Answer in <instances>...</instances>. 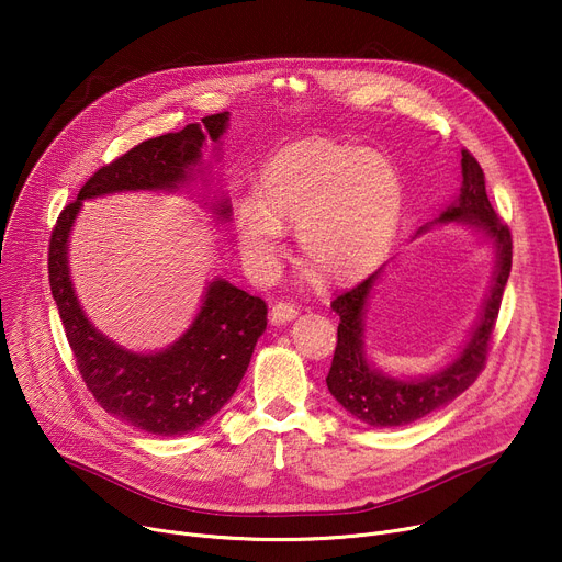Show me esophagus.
<instances>
[{"label":"esophagus","mask_w":562,"mask_h":562,"mask_svg":"<svg viewBox=\"0 0 562 562\" xmlns=\"http://www.w3.org/2000/svg\"><path fill=\"white\" fill-rule=\"evenodd\" d=\"M299 316V307L293 305V303H286V301H280V303H276L273 305V310H271V321L273 323H289V321H293Z\"/></svg>","instance_id":"obj_1"}]
</instances>
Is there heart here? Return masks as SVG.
Returning a JSON list of instances; mask_svg holds the SVG:
<instances>
[{
  "instance_id": "obj_1",
  "label": "heart",
  "mask_w": 562,
  "mask_h": 562,
  "mask_svg": "<svg viewBox=\"0 0 562 562\" xmlns=\"http://www.w3.org/2000/svg\"><path fill=\"white\" fill-rule=\"evenodd\" d=\"M403 210L396 166L380 153L328 138L282 147L263 166L257 198L236 210L248 269L269 280L280 263L284 223H296L303 257L333 280L364 273L385 252Z\"/></svg>"
}]
</instances>
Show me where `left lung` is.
<instances>
[{
	"label": "left lung",
	"instance_id": "8db88e82",
	"mask_svg": "<svg viewBox=\"0 0 562 562\" xmlns=\"http://www.w3.org/2000/svg\"><path fill=\"white\" fill-rule=\"evenodd\" d=\"M462 189L447 212H441L435 223L462 221L481 227L496 250V269L490 286V296L481 312L474 333L464 344L462 352L447 369L426 378L398 380L375 371L367 362L364 352V312L373 284L378 282L382 266L358 282L352 289L339 293L330 307L339 314L337 348L333 367L328 371V390L352 417L373 428H394L419 422L430 412L445 407L462 394L485 369L492 344L494 323L504 299L506 282L513 266V236L508 225L501 221L490 204L485 191V175L481 164L469 150H462ZM424 229V227H422Z\"/></svg>",
	"mask_w": 562,
	"mask_h": 562
}]
</instances>
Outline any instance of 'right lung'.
<instances>
[{
	"label": "right lung",
	"instance_id": "right-lung-1",
	"mask_svg": "<svg viewBox=\"0 0 562 562\" xmlns=\"http://www.w3.org/2000/svg\"><path fill=\"white\" fill-rule=\"evenodd\" d=\"M229 113H214L180 132L147 138L123 157L93 172L77 200L64 206L52 229L49 289L86 390L130 426L177 437L198 430L234 396L266 330V303L225 280L206 286L191 328L161 352L125 350L98 333L77 303L68 271V234L81 200L117 191H172L184 184L200 161L204 138L218 140ZM229 216V204H218Z\"/></svg>",
	"mask_w": 562,
	"mask_h": 562
}]
</instances>
